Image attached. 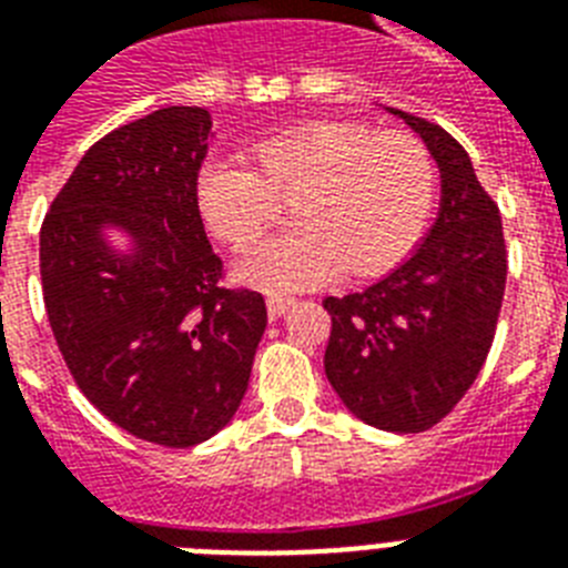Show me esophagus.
I'll return each instance as SVG.
<instances>
[{
  "label": "esophagus",
  "instance_id": "esophagus-1",
  "mask_svg": "<svg viewBox=\"0 0 568 568\" xmlns=\"http://www.w3.org/2000/svg\"><path fill=\"white\" fill-rule=\"evenodd\" d=\"M292 306H294V297H283V294L267 297V312H271V318H280V315H285Z\"/></svg>",
  "mask_w": 568,
  "mask_h": 568
}]
</instances>
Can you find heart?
Masks as SVG:
<instances>
[{
    "label": "heart",
    "instance_id": "1",
    "mask_svg": "<svg viewBox=\"0 0 568 568\" xmlns=\"http://www.w3.org/2000/svg\"><path fill=\"white\" fill-rule=\"evenodd\" d=\"M250 164L209 162L196 173V209L232 247L262 239L276 200H294L288 235L235 262L241 283L262 292H303L345 271L386 274L422 239L436 200V162L406 132L354 120H315L258 138Z\"/></svg>",
    "mask_w": 568,
    "mask_h": 568
}]
</instances>
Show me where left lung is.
I'll return each instance as SVG.
<instances>
[{
	"mask_svg": "<svg viewBox=\"0 0 568 568\" xmlns=\"http://www.w3.org/2000/svg\"><path fill=\"white\" fill-rule=\"evenodd\" d=\"M439 164V214L400 265L365 292L327 297L324 372L359 422L422 433L475 383L493 347L507 283L498 205L471 159L436 123L388 109Z\"/></svg>",
	"mask_w": 568,
	"mask_h": 568,
	"instance_id": "obj_1",
	"label": "left lung"
}]
</instances>
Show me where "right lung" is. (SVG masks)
Returning a JSON list of instances; mask_svg holds the SVG:
<instances>
[{"label": "right lung", "instance_id": "1", "mask_svg": "<svg viewBox=\"0 0 568 568\" xmlns=\"http://www.w3.org/2000/svg\"><path fill=\"white\" fill-rule=\"evenodd\" d=\"M209 138L212 114L196 105L114 129L40 226L43 303L75 386L109 422L164 448L232 422L267 327L265 297L223 288L205 239L194 185Z\"/></svg>", "mask_w": 568, "mask_h": 568}]
</instances>
